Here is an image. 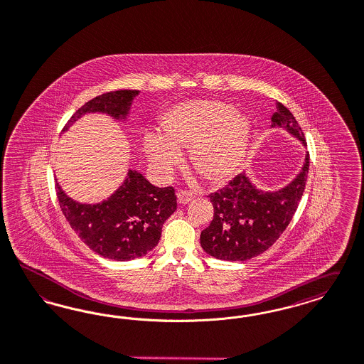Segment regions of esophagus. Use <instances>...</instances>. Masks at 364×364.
<instances>
[{
    "mask_svg": "<svg viewBox=\"0 0 364 364\" xmlns=\"http://www.w3.org/2000/svg\"><path fill=\"white\" fill-rule=\"evenodd\" d=\"M176 198H177V203L178 204H181V205H184V204H188L193 199V196L189 193V192H186V191H178L177 193H176Z\"/></svg>",
    "mask_w": 364,
    "mask_h": 364,
    "instance_id": "34e87169",
    "label": "esophagus"
}]
</instances>
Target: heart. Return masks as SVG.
<instances>
[{
    "label": "heart",
    "mask_w": 364,
    "mask_h": 364,
    "mask_svg": "<svg viewBox=\"0 0 364 364\" xmlns=\"http://www.w3.org/2000/svg\"><path fill=\"white\" fill-rule=\"evenodd\" d=\"M251 136L250 119L219 100L177 103L160 118V137L144 136V153L160 173H169L189 149L192 171L211 187H223L242 169Z\"/></svg>",
    "instance_id": "1"
}]
</instances>
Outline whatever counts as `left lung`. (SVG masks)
<instances>
[{"instance_id": "obj_1", "label": "left lung", "mask_w": 364, "mask_h": 364, "mask_svg": "<svg viewBox=\"0 0 364 364\" xmlns=\"http://www.w3.org/2000/svg\"><path fill=\"white\" fill-rule=\"evenodd\" d=\"M270 127H281L306 141L293 114L277 102ZM309 169V153L297 176L282 188H258L246 172L208 198L213 205L211 225L203 230L200 245L208 255L223 261H247L267 250L288 227L300 204Z\"/></svg>"}]
</instances>
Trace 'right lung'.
Here are the masks:
<instances>
[{
	"label": "right lung",
	"instance_id": "add662e5",
	"mask_svg": "<svg viewBox=\"0 0 364 364\" xmlns=\"http://www.w3.org/2000/svg\"><path fill=\"white\" fill-rule=\"evenodd\" d=\"M138 94V90H119L88 100L71 117L63 132L86 114H106L115 121H127ZM56 193L77 237L100 257L114 261H132L153 250L161 238L164 222L177 205L172 187H154L134 169H129L124 183L100 203L73 199L58 178Z\"/></svg>",
	"mask_w": 364,
	"mask_h": 364
}]
</instances>
